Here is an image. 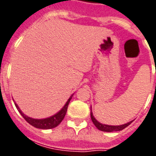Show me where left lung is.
<instances>
[{"label": "left lung", "mask_w": 156, "mask_h": 156, "mask_svg": "<svg viewBox=\"0 0 156 156\" xmlns=\"http://www.w3.org/2000/svg\"><path fill=\"white\" fill-rule=\"evenodd\" d=\"M91 111V110H90ZM90 117H91L92 122L94 123V125L95 126V127L97 128L100 130L101 131H105V132H112V131H119V130H122L123 129L126 128L127 126H129L132 121H130L129 123L125 124V125H122V126H107V125H104V124L100 123L99 121L95 120V117L93 116V114L92 112H90Z\"/></svg>", "instance_id": "obj_1"}]
</instances>
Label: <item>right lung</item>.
I'll return each instance as SVG.
<instances>
[{
    "instance_id": "right-lung-1",
    "label": "right lung",
    "mask_w": 156,
    "mask_h": 156,
    "mask_svg": "<svg viewBox=\"0 0 156 156\" xmlns=\"http://www.w3.org/2000/svg\"><path fill=\"white\" fill-rule=\"evenodd\" d=\"M71 98H72V95L67 101L66 104L65 105L64 107L62 108L61 111H60V112H58L57 114H55V115H53L51 117L46 118V119H42V120H36V119H32V118L27 116L26 115L23 114L21 112V111H20L19 107L17 106V105H16V106L17 108V110L19 111L20 115H22V117L30 125H31L34 127H36V128H39V129H52V128L56 127L63 120L65 115L66 114L67 108H68V105H69V103H70Z\"/></svg>"
}]
</instances>
